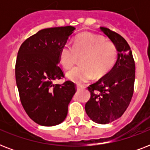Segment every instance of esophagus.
Segmentation results:
<instances>
[{
    "label": "esophagus",
    "mask_w": 150,
    "mask_h": 150,
    "mask_svg": "<svg viewBox=\"0 0 150 150\" xmlns=\"http://www.w3.org/2000/svg\"><path fill=\"white\" fill-rule=\"evenodd\" d=\"M84 87L82 86H80V85H76V89L77 90H80V89H83Z\"/></svg>",
    "instance_id": "1"
}]
</instances>
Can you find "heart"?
<instances>
[{"label": "heart", "mask_w": 150, "mask_h": 150, "mask_svg": "<svg viewBox=\"0 0 150 150\" xmlns=\"http://www.w3.org/2000/svg\"><path fill=\"white\" fill-rule=\"evenodd\" d=\"M78 57H82V65L68 71L66 75L69 80L84 84L94 76L102 77L115 64L117 57L116 46L104 38L91 33H84L75 38L73 46L66 43L59 52V60L64 68L69 69L77 62Z\"/></svg>", "instance_id": "1"}]
</instances>
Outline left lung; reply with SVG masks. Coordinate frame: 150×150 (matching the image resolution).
<instances>
[{
    "label": "left lung",
    "instance_id": "1",
    "mask_svg": "<svg viewBox=\"0 0 150 150\" xmlns=\"http://www.w3.org/2000/svg\"><path fill=\"white\" fill-rule=\"evenodd\" d=\"M100 29L116 46L117 57L111 70L88 87L91 96L85 110L92 121L106 125L122 116L128 108L134 90L135 66L127 41L106 27Z\"/></svg>",
    "mask_w": 150,
    "mask_h": 150
}]
</instances>
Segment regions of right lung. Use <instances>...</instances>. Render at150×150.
Here are the masks:
<instances>
[{
	"instance_id": "right-lung-1",
	"label": "right lung",
	"mask_w": 150,
	"mask_h": 150,
	"mask_svg": "<svg viewBox=\"0 0 150 150\" xmlns=\"http://www.w3.org/2000/svg\"><path fill=\"white\" fill-rule=\"evenodd\" d=\"M73 26L41 29L22 43L18 52L15 79L20 100L29 117L38 125L54 126L64 121L75 85L54 84L64 74L59 52L75 31Z\"/></svg>"
}]
</instances>
